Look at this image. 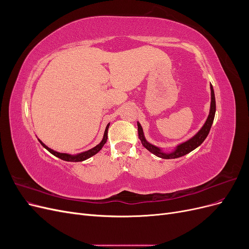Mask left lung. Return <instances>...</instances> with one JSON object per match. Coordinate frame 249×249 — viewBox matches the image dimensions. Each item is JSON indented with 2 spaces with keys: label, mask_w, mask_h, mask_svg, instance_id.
I'll return each instance as SVG.
<instances>
[{
  "label": "left lung",
  "mask_w": 249,
  "mask_h": 249,
  "mask_svg": "<svg viewBox=\"0 0 249 249\" xmlns=\"http://www.w3.org/2000/svg\"><path fill=\"white\" fill-rule=\"evenodd\" d=\"M215 112H216V102H215V94H214V89L213 86L211 85V109H210V113L209 116L206 120L205 124L201 127V129L197 132V134L193 136L191 139H189L188 141L182 143L177 146V148L173 150L172 153L166 154L163 153L161 148L157 147L153 144L148 143L145 138L144 135H143V130L140 125L139 123H137L138 125V137L141 140L142 145L144 146L146 149H148L150 153H153L154 155H156L157 157L159 158H163V159H176V158H179L183 157L187 154H189L190 152H192L193 149L196 148L197 146H199L201 143L205 141V139L207 138V136L209 135V132L211 130V126H212V124L214 122V117H215Z\"/></svg>",
  "instance_id": "obj_1"
}]
</instances>
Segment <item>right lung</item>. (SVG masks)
<instances>
[{"label": "right lung", "instance_id": "add662e5", "mask_svg": "<svg viewBox=\"0 0 249 249\" xmlns=\"http://www.w3.org/2000/svg\"><path fill=\"white\" fill-rule=\"evenodd\" d=\"M109 125H110V124H108V125L106 126V130H105L103 140L101 141L100 144H97V145H96V146H94L93 148L89 149V150H86V152H83V153H81V154H78V155H76V156H72V155H69V154H62V153L55 152V150H53V149H51L50 147H48V146H47L46 144H44V143H42L39 139H38V140H39V142H40V144H41L44 148L48 149L49 152H50L52 155H54V156L58 157L59 159L64 160V161H69V162H81V161H84V160L88 159V158H90V157L94 156L95 154L99 153L100 150L102 149V147L105 145V143L107 142V139H108V129H109Z\"/></svg>", "mask_w": 249, "mask_h": 249}]
</instances>
